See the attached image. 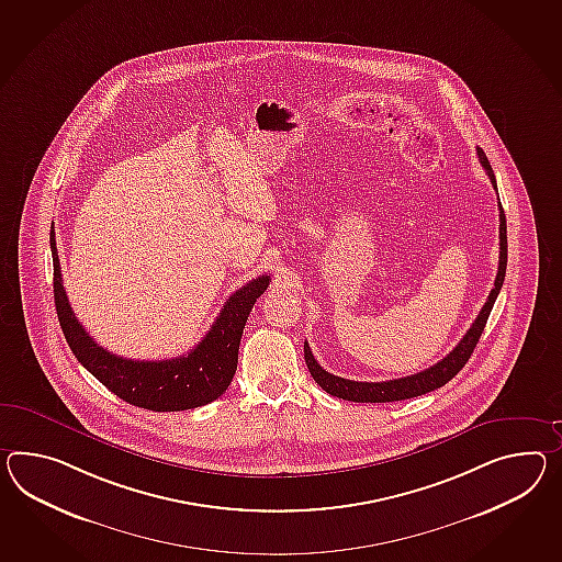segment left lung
<instances>
[{"mask_svg":"<svg viewBox=\"0 0 562 562\" xmlns=\"http://www.w3.org/2000/svg\"><path fill=\"white\" fill-rule=\"evenodd\" d=\"M477 156H480L481 166L485 168L487 177L492 180L493 189L497 191L492 165H490L485 151L477 148ZM506 233V215H504V209H502V203H499V266H497V276H495V282H493L487 302L483 304V308H481L480 315L475 318V323L471 325V329L467 330L465 337L459 341V345L452 349L449 356L442 357L438 363L430 366L428 370L412 373V375H406V378L387 380V382H353V380H345V378L333 375L329 371L323 370L318 366L315 356H313L308 342H304V359H306V366H308L313 380L330 396L342 397V400H349V402H373V404L375 402H396V400L423 396V394H428V392L437 390L440 385L451 382L452 378L465 368V363L469 361L471 353H473V349L477 347L481 333L485 329V323H487L490 313H492L493 302H495L499 290L504 286L507 266Z\"/></svg>","mask_w":562,"mask_h":562,"instance_id":"obj_1","label":"left lung"}]
</instances>
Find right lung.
I'll use <instances>...</instances> for the list:
<instances>
[{"mask_svg":"<svg viewBox=\"0 0 562 562\" xmlns=\"http://www.w3.org/2000/svg\"><path fill=\"white\" fill-rule=\"evenodd\" d=\"M50 251L55 266L56 315L65 339L82 368L91 371L115 396L146 411L179 412L205 406L229 387L237 370L247 316L263 290L270 286V276H258L233 292L211 330L187 356L165 361H134L103 349L82 329L72 313L60 278L55 227L50 232Z\"/></svg>","mask_w":562,"mask_h":562,"instance_id":"right-lung-1","label":"right lung"}]
</instances>
